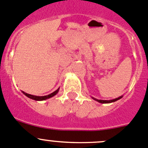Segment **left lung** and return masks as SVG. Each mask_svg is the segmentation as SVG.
<instances>
[{"label":"left lung","mask_w":148,"mask_h":148,"mask_svg":"<svg viewBox=\"0 0 148 148\" xmlns=\"http://www.w3.org/2000/svg\"><path fill=\"white\" fill-rule=\"evenodd\" d=\"M122 97H123V96H120V97L117 98V99H112V100H99V99H95V98H93V97H92V99H94V100L96 101L99 102V103H112V102H114V101H116L119 100V99H121Z\"/></svg>","instance_id":"8db88e82"}]
</instances>
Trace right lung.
Wrapping results in <instances>:
<instances>
[{
  "label": "right lung",
  "instance_id": "add662e5",
  "mask_svg": "<svg viewBox=\"0 0 148 148\" xmlns=\"http://www.w3.org/2000/svg\"><path fill=\"white\" fill-rule=\"evenodd\" d=\"M59 88H58V89L56 90H55V91H54L53 93H50V94L47 95V96H34V95H30V94H28V93H25L24 91H22V92H23V94L25 95V96H27V97L30 98V99H33V100H35V101H44V100H46V99H49V98L53 97L54 96H55V95H56L58 93Z\"/></svg>",
  "mask_w": 148,
  "mask_h": 148
}]
</instances>
